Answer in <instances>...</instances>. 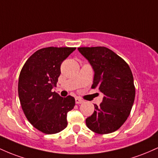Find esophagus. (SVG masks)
<instances>
[{
	"mask_svg": "<svg viewBox=\"0 0 158 158\" xmlns=\"http://www.w3.org/2000/svg\"><path fill=\"white\" fill-rule=\"evenodd\" d=\"M84 102V100H82L81 98H75V103L76 104H81V103Z\"/></svg>",
	"mask_w": 158,
	"mask_h": 158,
	"instance_id": "34e87169",
	"label": "esophagus"
}]
</instances>
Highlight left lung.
Wrapping results in <instances>:
<instances>
[{
  "instance_id": "obj_1",
  "label": "left lung",
  "mask_w": 158,
  "mask_h": 158,
  "mask_svg": "<svg viewBox=\"0 0 158 158\" xmlns=\"http://www.w3.org/2000/svg\"><path fill=\"white\" fill-rule=\"evenodd\" d=\"M79 52L89 62L94 72L92 88L104 94L100 106L86 119L93 132L107 134L116 131L131 113L135 98L132 72L122 57L106 47L78 48Z\"/></svg>"
}]
</instances>
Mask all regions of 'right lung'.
Wrapping results in <instances>:
<instances>
[{
  "instance_id": "right-lung-1",
  "label": "right lung",
  "mask_w": 158,
  "mask_h": 158,
  "mask_svg": "<svg viewBox=\"0 0 158 158\" xmlns=\"http://www.w3.org/2000/svg\"><path fill=\"white\" fill-rule=\"evenodd\" d=\"M76 48L48 47L28 58L21 70L19 100L27 120L46 134L59 133L67 126V113L75 105L74 97L63 98L52 92L60 75V65Z\"/></svg>"
}]
</instances>
